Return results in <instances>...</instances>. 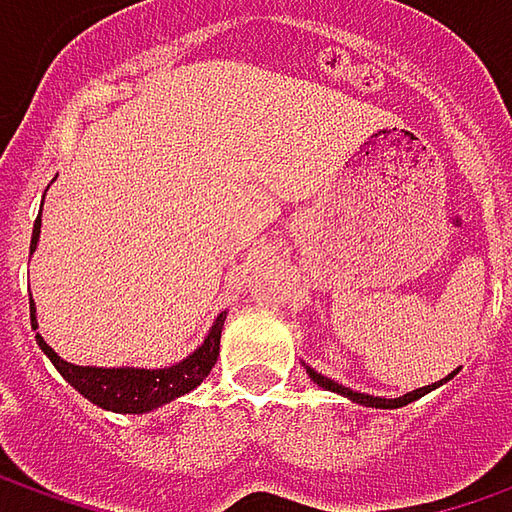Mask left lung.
<instances>
[{
    "label": "left lung",
    "mask_w": 512,
    "mask_h": 512,
    "mask_svg": "<svg viewBox=\"0 0 512 512\" xmlns=\"http://www.w3.org/2000/svg\"><path fill=\"white\" fill-rule=\"evenodd\" d=\"M307 376H310V382L319 384V387H325V390H330V393H339V396H344V399H350V402L362 404V407H379V410H396V407H404V404L416 402V399H422L424 393H430V390H436L439 384L450 382L456 373H459V367L453 370V373H447L442 382L436 384H424V387H419V390H413V393H404V396H399V399H384V396H370V393H359V390H350V387H344V384L333 382V379H327V376H322L319 370H313V367H307Z\"/></svg>",
    "instance_id": "obj_1"
}]
</instances>
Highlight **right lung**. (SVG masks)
<instances>
[{"mask_svg":"<svg viewBox=\"0 0 512 512\" xmlns=\"http://www.w3.org/2000/svg\"><path fill=\"white\" fill-rule=\"evenodd\" d=\"M39 233H42V216L33 222L30 253L39 245ZM225 319L227 310H222L216 316V322L207 330L205 342L199 344L190 356H185L182 362L170 364V367H128V364H122V367H93V364H70L42 339V333H36V344L53 362V367L62 373V379L73 390H79L96 407L110 410V413H150V410L185 396L193 387H199V384L205 382L207 373L213 370V364L219 359V339H222ZM30 327L39 330L33 299H30Z\"/></svg>","mask_w":512,"mask_h":512,"instance_id":"right-lung-1","label":"right lung"}]
</instances>
